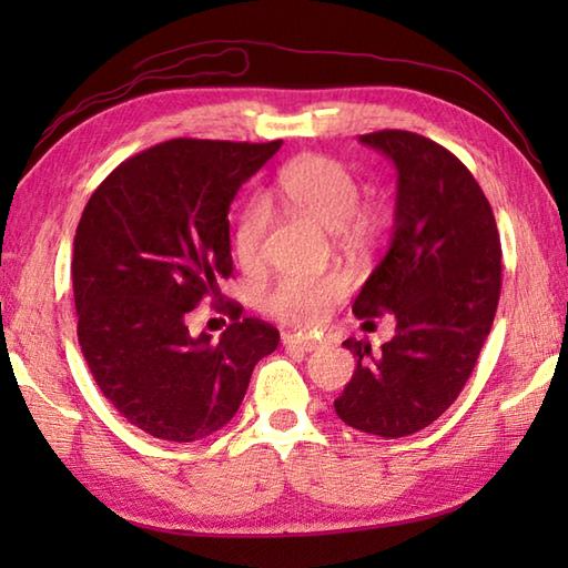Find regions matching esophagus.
<instances>
[{"label": "esophagus", "mask_w": 568, "mask_h": 568, "mask_svg": "<svg viewBox=\"0 0 568 568\" xmlns=\"http://www.w3.org/2000/svg\"><path fill=\"white\" fill-rule=\"evenodd\" d=\"M283 346L285 348H293V352H315V348H320V342L315 339H300V336H293V334H283Z\"/></svg>", "instance_id": "obj_1"}]
</instances>
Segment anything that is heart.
Returning <instances> with one entry per match:
<instances>
[{"instance_id":"1","label":"heart","mask_w":568,"mask_h":568,"mask_svg":"<svg viewBox=\"0 0 568 568\" xmlns=\"http://www.w3.org/2000/svg\"><path fill=\"white\" fill-rule=\"evenodd\" d=\"M275 190L297 212L336 232L346 246H366L378 234L381 216L373 210L356 207V178L329 155H300L277 173ZM265 226H268V204L261 197L248 200L234 224V251L244 263L258 261ZM344 287L339 275H291L283 277L265 297V310L287 324L310 327L327 315L334 300L342 297Z\"/></svg>"}]
</instances>
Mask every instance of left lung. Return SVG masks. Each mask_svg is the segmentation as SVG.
Returning <instances> with one entry per match:
<instances>
[{"instance_id": "left-lung-1", "label": "left lung", "mask_w": 568, "mask_h": 568, "mask_svg": "<svg viewBox=\"0 0 568 568\" xmlns=\"http://www.w3.org/2000/svg\"><path fill=\"white\" fill-rule=\"evenodd\" d=\"M397 171L388 253L354 300L356 317L395 315V336L373 354L346 339L356 371L334 400L358 432L397 439L429 427L476 366L496 317L503 251L490 202L468 168L413 131L358 136Z\"/></svg>"}]
</instances>
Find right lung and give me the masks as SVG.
<instances>
[{"label": "right lung", "instance_id": "add662e5", "mask_svg": "<svg viewBox=\"0 0 568 568\" xmlns=\"http://www.w3.org/2000/svg\"><path fill=\"white\" fill-rule=\"evenodd\" d=\"M281 143H159L116 165L80 216L72 293L82 356L106 400L151 437L185 444L222 429L253 366L281 342L232 303L220 342L187 329V312L232 275L229 207Z\"/></svg>", "mask_w": 568, "mask_h": 568}]
</instances>
